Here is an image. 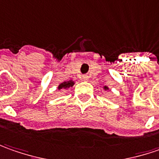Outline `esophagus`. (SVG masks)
Wrapping results in <instances>:
<instances>
[{"mask_svg": "<svg viewBox=\"0 0 159 159\" xmlns=\"http://www.w3.org/2000/svg\"><path fill=\"white\" fill-rule=\"evenodd\" d=\"M82 78H83V80H84V81H87V80H89V75H84Z\"/></svg>", "mask_w": 159, "mask_h": 159, "instance_id": "obj_1", "label": "esophagus"}]
</instances>
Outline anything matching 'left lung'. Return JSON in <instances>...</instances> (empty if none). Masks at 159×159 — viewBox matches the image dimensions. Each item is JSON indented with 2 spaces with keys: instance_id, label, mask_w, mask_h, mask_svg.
Segmentation results:
<instances>
[{
  "instance_id": "left-lung-1",
  "label": "left lung",
  "mask_w": 159,
  "mask_h": 159,
  "mask_svg": "<svg viewBox=\"0 0 159 159\" xmlns=\"http://www.w3.org/2000/svg\"><path fill=\"white\" fill-rule=\"evenodd\" d=\"M104 90H109V88H108L107 86H104Z\"/></svg>"
}]
</instances>
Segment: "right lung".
Segmentation results:
<instances>
[{
  "label": "right lung",
  "instance_id": "1",
  "mask_svg": "<svg viewBox=\"0 0 159 159\" xmlns=\"http://www.w3.org/2000/svg\"><path fill=\"white\" fill-rule=\"evenodd\" d=\"M75 84L74 81L70 80V81H68V82H64V83H61V84L58 86V90H61V89H68L69 87H72L73 85Z\"/></svg>",
  "mask_w": 159,
  "mask_h": 159
}]
</instances>
